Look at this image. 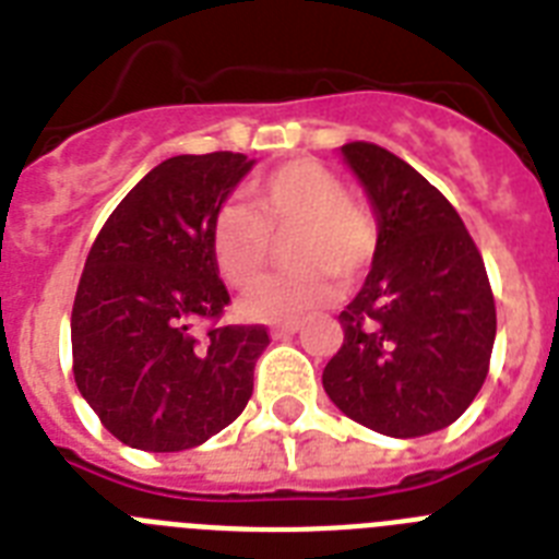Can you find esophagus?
Wrapping results in <instances>:
<instances>
[{
  "mask_svg": "<svg viewBox=\"0 0 559 559\" xmlns=\"http://www.w3.org/2000/svg\"><path fill=\"white\" fill-rule=\"evenodd\" d=\"M301 330V321H284V323H275L272 326V337H284V335H295V332Z\"/></svg>",
  "mask_w": 559,
  "mask_h": 559,
  "instance_id": "esophagus-1",
  "label": "esophagus"
}]
</instances>
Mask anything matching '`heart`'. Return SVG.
<instances>
[{
	"mask_svg": "<svg viewBox=\"0 0 559 559\" xmlns=\"http://www.w3.org/2000/svg\"><path fill=\"white\" fill-rule=\"evenodd\" d=\"M289 238L284 261L293 272L243 298L261 321H301L330 304L337 281L352 284L372 266L378 224L330 167L293 158L258 176L243 204H224L210 224L215 270L233 289H250L270 266V238Z\"/></svg>",
	"mask_w": 559,
	"mask_h": 559,
	"instance_id": "heart-1",
	"label": "heart"
}]
</instances>
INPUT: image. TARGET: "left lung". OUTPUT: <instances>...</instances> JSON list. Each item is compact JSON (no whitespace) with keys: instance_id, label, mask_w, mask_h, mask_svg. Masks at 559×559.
Wrapping results in <instances>:
<instances>
[{"instance_id":"left-lung-1","label":"left lung","mask_w":559,"mask_h":559,"mask_svg":"<svg viewBox=\"0 0 559 559\" xmlns=\"http://www.w3.org/2000/svg\"><path fill=\"white\" fill-rule=\"evenodd\" d=\"M378 213L367 284L337 316L344 344L323 369L337 409L389 438L454 424L489 374L497 312L480 250L415 167L372 142L341 147Z\"/></svg>"}]
</instances>
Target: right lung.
I'll return each mask as SVG.
<instances>
[{"label":"right lung","mask_w":559,"mask_h":559,"mask_svg":"<svg viewBox=\"0 0 559 559\" xmlns=\"http://www.w3.org/2000/svg\"><path fill=\"white\" fill-rule=\"evenodd\" d=\"M250 167L229 150L167 158L87 252L70 316L73 378L128 447H201L250 401L270 335L261 323H218L229 293L210 252V224Z\"/></svg>","instance_id":"1"}]
</instances>
